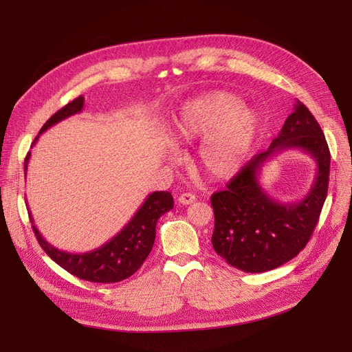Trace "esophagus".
<instances>
[{"instance_id":"34e87169","label":"esophagus","mask_w":352,"mask_h":352,"mask_svg":"<svg viewBox=\"0 0 352 352\" xmlns=\"http://www.w3.org/2000/svg\"><path fill=\"white\" fill-rule=\"evenodd\" d=\"M195 195L194 194H190V192H185V194H180L179 195V198H177V201H179V204H184V206H189V204H192V202H195Z\"/></svg>"}]
</instances>
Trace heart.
Here are the masks:
<instances>
[{
  "label": "heart",
  "instance_id": "heart-1",
  "mask_svg": "<svg viewBox=\"0 0 352 352\" xmlns=\"http://www.w3.org/2000/svg\"><path fill=\"white\" fill-rule=\"evenodd\" d=\"M261 127L257 109L242 104L235 94L212 91L182 105L173 133L185 144L202 140L198 150L201 168L212 179H229L248 162ZM172 155L176 158L177 153Z\"/></svg>",
  "mask_w": 352,
  "mask_h": 352
}]
</instances>
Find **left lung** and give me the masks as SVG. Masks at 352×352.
Here are the masks:
<instances>
[{
  "mask_svg": "<svg viewBox=\"0 0 352 352\" xmlns=\"http://www.w3.org/2000/svg\"><path fill=\"white\" fill-rule=\"evenodd\" d=\"M287 149H300L316 163L309 194L300 201L279 203L259 184L262 167ZM330 153L320 124L301 101L274 138L269 150L254 155L232 177L225 190L211 195L214 210V251L233 267L263 273L292 260L310 241L327 195Z\"/></svg>",
  "mask_w": 352,
  "mask_h": 352,
  "instance_id": "1",
  "label": "left lung"
}]
</instances>
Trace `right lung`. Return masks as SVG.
Masks as SVG:
<instances>
[{
    "mask_svg": "<svg viewBox=\"0 0 352 352\" xmlns=\"http://www.w3.org/2000/svg\"><path fill=\"white\" fill-rule=\"evenodd\" d=\"M83 102L85 98L78 97L76 100H73L72 102L65 105L54 116L50 117L47 123L42 126L39 135L50 129L51 126L67 119V117L80 113L83 109ZM39 135L35 138L32 146L36 144ZM29 158L30 153L26 155L25 160V175L28 172ZM172 208V194L167 192V190H155V192L146 197L144 204L135 212V216L116 236H113L109 242H105L98 248L79 254L67 252L52 247L48 241L42 238L39 230L34 225V217L30 214V210L29 217L32 221V229H34V233L42 250L60 267L83 280L97 283H114L127 279L141 267L142 263L148 257V254L153 250L158 219Z\"/></svg>",
    "mask_w": 352,
    "mask_h": 352,
    "instance_id": "obj_1",
    "label": "right lung"
}]
</instances>
